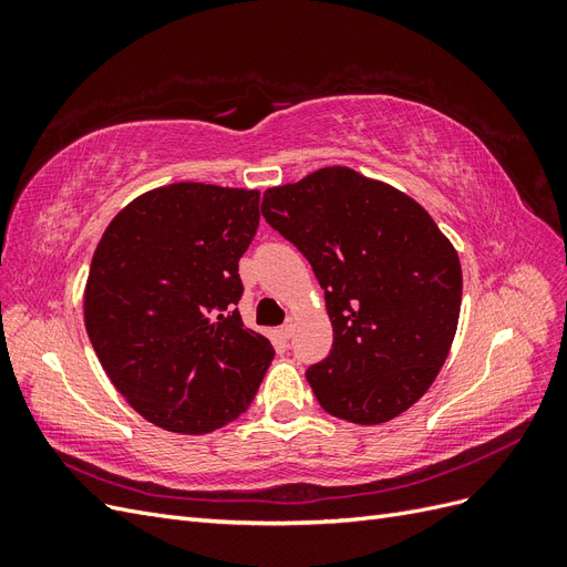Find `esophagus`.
<instances>
[{
    "label": "esophagus",
    "mask_w": 567,
    "mask_h": 567,
    "mask_svg": "<svg viewBox=\"0 0 567 567\" xmlns=\"http://www.w3.org/2000/svg\"><path fill=\"white\" fill-rule=\"evenodd\" d=\"M293 331H296V323H293V319H288L281 329H279V336L284 338V340H288L290 336H293Z\"/></svg>",
    "instance_id": "34e87169"
}]
</instances>
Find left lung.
Instances as JSON below:
<instances>
[{"mask_svg":"<svg viewBox=\"0 0 567 567\" xmlns=\"http://www.w3.org/2000/svg\"><path fill=\"white\" fill-rule=\"evenodd\" d=\"M262 217L312 265L333 348L307 369L329 414L373 425L433 385L461 310L458 255L416 200L350 167L267 188Z\"/></svg>","mask_w":567,"mask_h":567,"instance_id":"left-lung-1","label":"left lung"}]
</instances>
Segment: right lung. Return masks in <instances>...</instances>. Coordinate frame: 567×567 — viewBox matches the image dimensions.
Here are the masks:
<instances>
[{"instance_id": "obj_1", "label": "right lung", "mask_w": 567, "mask_h": 567, "mask_svg": "<svg viewBox=\"0 0 567 567\" xmlns=\"http://www.w3.org/2000/svg\"><path fill=\"white\" fill-rule=\"evenodd\" d=\"M257 225V192L179 182L132 200L101 236L84 326L117 392L165 431L238 419L271 364V342L238 315Z\"/></svg>"}]
</instances>
